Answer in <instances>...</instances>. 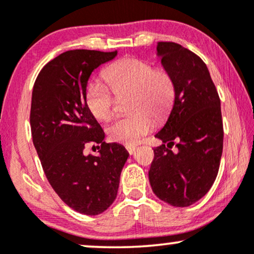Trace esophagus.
<instances>
[{
    "label": "esophagus",
    "instance_id": "34e87169",
    "mask_svg": "<svg viewBox=\"0 0 254 254\" xmlns=\"http://www.w3.org/2000/svg\"><path fill=\"white\" fill-rule=\"evenodd\" d=\"M127 153L130 154V155H132V154L135 153L136 147H127Z\"/></svg>",
    "mask_w": 254,
    "mask_h": 254
}]
</instances>
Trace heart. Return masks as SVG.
Instances as JSON below:
<instances>
[{"instance_id":"1","label":"heart","mask_w":254,"mask_h":254,"mask_svg":"<svg viewBox=\"0 0 254 254\" xmlns=\"http://www.w3.org/2000/svg\"><path fill=\"white\" fill-rule=\"evenodd\" d=\"M104 83L93 81L86 88V104L99 121H107L115 113L116 99L130 95L127 111L132 115L119 118L109 127L113 142L135 145L154 129L153 117L161 121L170 111L176 97V84L171 72L154 68L148 61L125 57L107 66Z\"/></svg>"}]
</instances>
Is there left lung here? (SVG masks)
Instances as JSON below:
<instances>
[{
    "label": "left lung",
    "mask_w": 254,
    "mask_h": 254,
    "mask_svg": "<svg viewBox=\"0 0 254 254\" xmlns=\"http://www.w3.org/2000/svg\"><path fill=\"white\" fill-rule=\"evenodd\" d=\"M156 50L173 76L176 97L170 117L155 135L164 144L154 149L149 182L159 199L184 208L205 196L217 177L223 149L221 101L196 54L172 42H159Z\"/></svg>",
    "instance_id": "obj_1"
}]
</instances>
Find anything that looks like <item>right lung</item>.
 <instances>
[{
  "label": "right lung",
  "instance_id": "obj_1",
  "mask_svg": "<svg viewBox=\"0 0 254 254\" xmlns=\"http://www.w3.org/2000/svg\"><path fill=\"white\" fill-rule=\"evenodd\" d=\"M117 51L70 50L40 70L32 92L31 131L44 173L61 199L75 211L94 216L115 202L129 153L104 142L105 133L86 104L89 76ZM101 144L84 156L87 143Z\"/></svg>",
  "mask_w": 254,
  "mask_h": 254
}]
</instances>
